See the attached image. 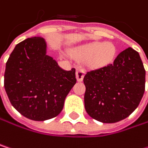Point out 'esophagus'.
<instances>
[{
  "mask_svg": "<svg viewBox=\"0 0 148 148\" xmlns=\"http://www.w3.org/2000/svg\"><path fill=\"white\" fill-rule=\"evenodd\" d=\"M84 75H85V70L81 68H79L77 70H76V79L78 81H82L83 78H84Z\"/></svg>",
  "mask_w": 148,
  "mask_h": 148,
  "instance_id": "34e87169",
  "label": "esophagus"
}]
</instances>
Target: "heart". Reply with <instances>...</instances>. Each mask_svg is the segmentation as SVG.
I'll return each instance as SVG.
<instances>
[{
	"label": "heart",
	"instance_id": "obj_1",
	"mask_svg": "<svg viewBox=\"0 0 148 148\" xmlns=\"http://www.w3.org/2000/svg\"><path fill=\"white\" fill-rule=\"evenodd\" d=\"M116 53L112 43L92 42L80 45L74 49V54L79 58H86V63L94 69L102 68L110 63Z\"/></svg>",
	"mask_w": 148,
	"mask_h": 148
}]
</instances>
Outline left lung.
Here are the masks:
<instances>
[{
    "label": "left lung",
    "instance_id": "1",
    "mask_svg": "<svg viewBox=\"0 0 148 148\" xmlns=\"http://www.w3.org/2000/svg\"><path fill=\"white\" fill-rule=\"evenodd\" d=\"M146 71L137 51L128 48L112 64L84 76L85 109L93 119L114 123L128 117L145 92Z\"/></svg>",
    "mask_w": 148,
    "mask_h": 148
}]
</instances>
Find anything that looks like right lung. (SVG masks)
<instances>
[{
    "label": "right lung",
    "mask_w": 148,
    "mask_h": 148,
    "mask_svg": "<svg viewBox=\"0 0 148 148\" xmlns=\"http://www.w3.org/2000/svg\"><path fill=\"white\" fill-rule=\"evenodd\" d=\"M76 83L75 69L64 70L47 55L45 38L33 37L15 46L7 63L4 86L12 105L34 121L53 118Z\"/></svg>",
    "instance_id": "obj_1"
}]
</instances>
